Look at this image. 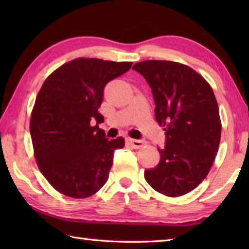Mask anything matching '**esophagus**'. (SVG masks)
Segmentation results:
<instances>
[{"label":"esophagus","mask_w":249,"mask_h":249,"mask_svg":"<svg viewBox=\"0 0 249 249\" xmlns=\"http://www.w3.org/2000/svg\"><path fill=\"white\" fill-rule=\"evenodd\" d=\"M126 142H128V144L133 147L135 149H140L142 148V146L145 145V142L144 141H140V140H133V138H127Z\"/></svg>","instance_id":"1"}]
</instances>
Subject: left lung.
<instances>
[{
    "label": "left lung",
    "instance_id": "obj_1",
    "mask_svg": "<svg viewBox=\"0 0 249 249\" xmlns=\"http://www.w3.org/2000/svg\"><path fill=\"white\" fill-rule=\"evenodd\" d=\"M133 69L148 82L155 119L166 130L159 163L145 170V179L161 195H187L209 175L220 146L222 124L214 92L200 73L179 62L145 60Z\"/></svg>",
    "mask_w": 249,
    "mask_h": 249
}]
</instances>
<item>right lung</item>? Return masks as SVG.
Masks as SVG:
<instances>
[{"instance_id": "right-lung-1", "label": "right lung", "mask_w": 249, "mask_h": 249, "mask_svg": "<svg viewBox=\"0 0 249 249\" xmlns=\"http://www.w3.org/2000/svg\"><path fill=\"white\" fill-rule=\"evenodd\" d=\"M133 62L77 58L50 73L34 104L31 129L36 163L48 182L64 196H93L108 179L115 149L125 140L109 141L99 113L107 83Z\"/></svg>"}]
</instances>
